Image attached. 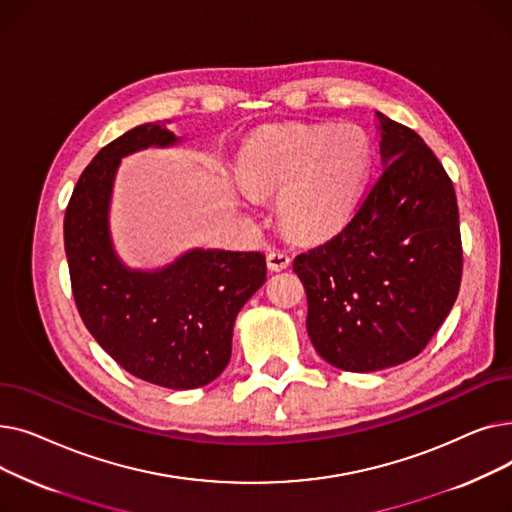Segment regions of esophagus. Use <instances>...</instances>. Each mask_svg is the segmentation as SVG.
Here are the masks:
<instances>
[{
  "instance_id": "34e87169",
  "label": "esophagus",
  "mask_w": 512,
  "mask_h": 512,
  "mask_svg": "<svg viewBox=\"0 0 512 512\" xmlns=\"http://www.w3.org/2000/svg\"><path fill=\"white\" fill-rule=\"evenodd\" d=\"M288 265H290V257L284 251L272 249L270 253H267V267H270L272 272H282Z\"/></svg>"
}]
</instances>
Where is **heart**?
<instances>
[{
	"label": "heart",
	"mask_w": 512,
	"mask_h": 512,
	"mask_svg": "<svg viewBox=\"0 0 512 512\" xmlns=\"http://www.w3.org/2000/svg\"><path fill=\"white\" fill-rule=\"evenodd\" d=\"M373 143L357 124L259 130L238 155V201L280 193V220L294 236H330L359 209L373 168Z\"/></svg>",
	"instance_id": "obj_1"
}]
</instances>
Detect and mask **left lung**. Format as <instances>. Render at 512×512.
Listing matches in <instances>:
<instances>
[{
    "instance_id": "8db88e82",
    "label": "left lung",
    "mask_w": 512,
    "mask_h": 512,
    "mask_svg": "<svg viewBox=\"0 0 512 512\" xmlns=\"http://www.w3.org/2000/svg\"><path fill=\"white\" fill-rule=\"evenodd\" d=\"M382 174L334 238L292 263L317 355L369 373L417 357L450 313L463 274L454 186L419 134L382 112Z\"/></svg>"
}]
</instances>
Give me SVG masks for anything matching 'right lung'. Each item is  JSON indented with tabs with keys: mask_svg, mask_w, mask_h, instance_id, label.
<instances>
[{
	"mask_svg": "<svg viewBox=\"0 0 512 512\" xmlns=\"http://www.w3.org/2000/svg\"><path fill=\"white\" fill-rule=\"evenodd\" d=\"M170 120L141 124L105 145L78 178L64 218L74 301L103 351L134 378L193 390L226 369L238 311L265 282V255L195 247L143 270L114 247L110 209L122 159L184 139Z\"/></svg>",
	"mask_w": 512,
	"mask_h": 512,
	"instance_id": "obj_1",
	"label": "right lung"
}]
</instances>
